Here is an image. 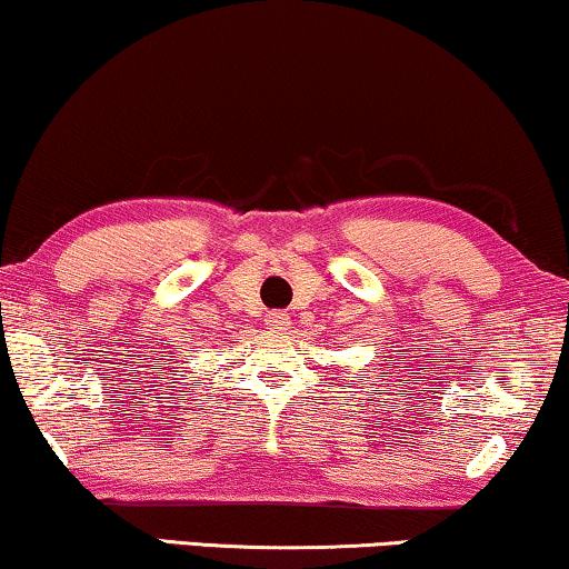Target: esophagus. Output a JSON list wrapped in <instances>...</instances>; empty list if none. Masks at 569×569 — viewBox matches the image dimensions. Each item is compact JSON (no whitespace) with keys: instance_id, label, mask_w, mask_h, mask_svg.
I'll return each instance as SVG.
<instances>
[{"instance_id":"1","label":"esophagus","mask_w":569,"mask_h":569,"mask_svg":"<svg viewBox=\"0 0 569 569\" xmlns=\"http://www.w3.org/2000/svg\"><path fill=\"white\" fill-rule=\"evenodd\" d=\"M266 325H268V330H273V332H286L288 325H291V317L283 315V311H270V315L266 317Z\"/></svg>"}]
</instances>
